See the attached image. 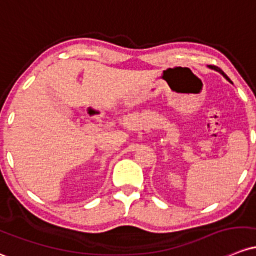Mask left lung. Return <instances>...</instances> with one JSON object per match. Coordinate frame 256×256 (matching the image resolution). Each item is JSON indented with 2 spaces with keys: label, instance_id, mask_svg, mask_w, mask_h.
Instances as JSON below:
<instances>
[{
  "label": "left lung",
  "instance_id": "left-lung-1",
  "mask_svg": "<svg viewBox=\"0 0 256 256\" xmlns=\"http://www.w3.org/2000/svg\"><path fill=\"white\" fill-rule=\"evenodd\" d=\"M208 67H210V68H211V70H214V71L220 72V74H222V76H223V77H224V78H226V80H230V78H228V76H227V74H224V72H223V71H222V70H220V68H218V67H216V66H211V64H208Z\"/></svg>",
  "mask_w": 256,
  "mask_h": 256
}]
</instances>
